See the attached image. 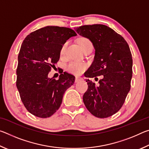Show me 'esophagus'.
Segmentation results:
<instances>
[{
  "label": "esophagus",
  "mask_w": 149,
  "mask_h": 149,
  "mask_svg": "<svg viewBox=\"0 0 149 149\" xmlns=\"http://www.w3.org/2000/svg\"><path fill=\"white\" fill-rule=\"evenodd\" d=\"M81 80H82V78H81V77H78V76L75 77V83H78V82H79V81H81Z\"/></svg>",
  "instance_id": "34e87169"
}]
</instances>
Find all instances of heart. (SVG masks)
Masks as SVG:
<instances>
[{
	"mask_svg": "<svg viewBox=\"0 0 149 149\" xmlns=\"http://www.w3.org/2000/svg\"><path fill=\"white\" fill-rule=\"evenodd\" d=\"M79 45H80L81 49L84 50L87 47L89 46V45H92L91 42L89 39L87 38H81L79 41ZM68 42H65V43L62 45L60 49V55L63 56L65 53V48L67 47ZM87 64L84 62H70L68 64L66 65V70L74 74H80L86 69Z\"/></svg>",
	"mask_w": 149,
	"mask_h": 149,
	"instance_id": "b5f03b06",
	"label": "heart"
}]
</instances>
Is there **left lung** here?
Returning a JSON list of instances; mask_svg holds the SVG:
<instances>
[{
    "label": "left lung",
    "mask_w": 149,
    "mask_h": 149,
    "mask_svg": "<svg viewBox=\"0 0 149 149\" xmlns=\"http://www.w3.org/2000/svg\"><path fill=\"white\" fill-rule=\"evenodd\" d=\"M75 30L89 39L95 50L94 61L85 76L103 75L99 86L86 79L88 89L83 97L84 104L96 117L111 116L122 107L131 88L133 60L130 47L120 35L104 25H87Z\"/></svg>",
    "instance_id": "1"
}]
</instances>
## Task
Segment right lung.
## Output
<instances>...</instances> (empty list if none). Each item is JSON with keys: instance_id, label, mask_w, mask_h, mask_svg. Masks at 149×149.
I'll list each match as a JSON object with an SVG mask.
<instances>
[{"instance_id": "obj_1", "label": "right lung", "mask_w": 149, "mask_h": 149, "mask_svg": "<svg viewBox=\"0 0 149 149\" xmlns=\"http://www.w3.org/2000/svg\"><path fill=\"white\" fill-rule=\"evenodd\" d=\"M70 28L47 26L32 32L22 42L16 70V86L25 107L35 116H51L60 108L63 95L74 84L67 72L58 80L48 77L59 60L60 49L68 39L76 36Z\"/></svg>"}]
</instances>
